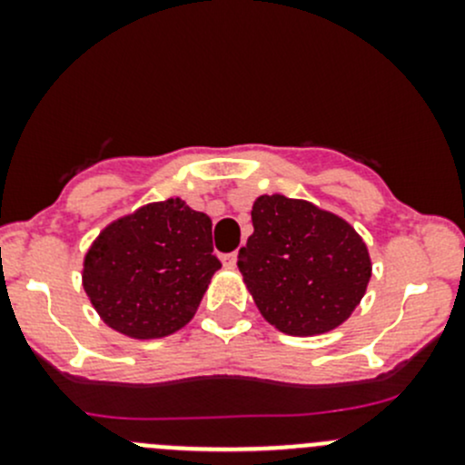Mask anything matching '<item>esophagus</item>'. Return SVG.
I'll use <instances>...</instances> for the list:
<instances>
[{"instance_id": "esophagus-1", "label": "esophagus", "mask_w": 465, "mask_h": 465, "mask_svg": "<svg viewBox=\"0 0 465 465\" xmlns=\"http://www.w3.org/2000/svg\"><path fill=\"white\" fill-rule=\"evenodd\" d=\"M236 261H238L236 252H232V254H224L223 256V265L229 267V270H232V267H236Z\"/></svg>"}]
</instances>
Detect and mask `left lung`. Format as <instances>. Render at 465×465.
I'll use <instances>...</instances> for the list:
<instances>
[{
    "label": "left lung",
    "instance_id": "obj_1",
    "mask_svg": "<svg viewBox=\"0 0 465 465\" xmlns=\"http://www.w3.org/2000/svg\"><path fill=\"white\" fill-rule=\"evenodd\" d=\"M238 270L261 315L285 335H323L358 308L371 279L362 236L308 200L261 195Z\"/></svg>",
    "mask_w": 465,
    "mask_h": 465
}]
</instances>
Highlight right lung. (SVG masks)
<instances>
[{
    "instance_id": "right-lung-1",
    "label": "right lung",
    "mask_w": 465,
    "mask_h": 465,
    "mask_svg": "<svg viewBox=\"0 0 465 465\" xmlns=\"http://www.w3.org/2000/svg\"><path fill=\"white\" fill-rule=\"evenodd\" d=\"M218 270L209 215L168 198L98 233L83 261V288L112 331L159 340L193 320Z\"/></svg>"
}]
</instances>
